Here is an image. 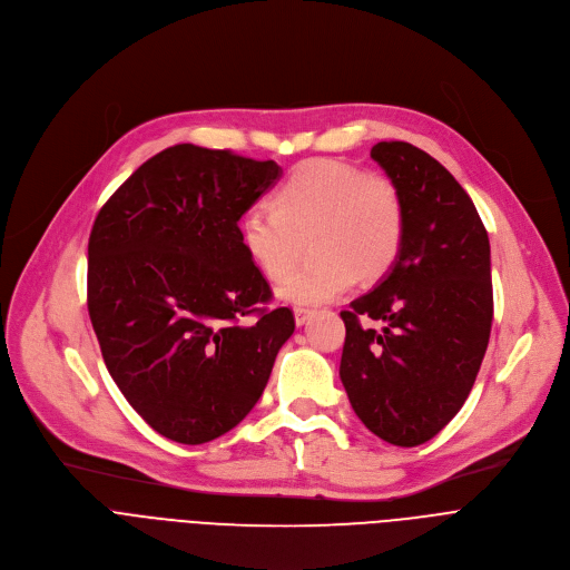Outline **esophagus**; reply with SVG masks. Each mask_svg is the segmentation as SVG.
Instances as JSON below:
<instances>
[{"label":"esophagus","instance_id":"1","mask_svg":"<svg viewBox=\"0 0 570 570\" xmlns=\"http://www.w3.org/2000/svg\"><path fill=\"white\" fill-rule=\"evenodd\" d=\"M293 313H295V324H297V327H302V324L313 315V311H311V308H304V306H295Z\"/></svg>","mask_w":570,"mask_h":570}]
</instances>
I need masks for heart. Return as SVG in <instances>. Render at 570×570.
Instances as JSON below:
<instances>
[{
  "mask_svg": "<svg viewBox=\"0 0 570 570\" xmlns=\"http://www.w3.org/2000/svg\"><path fill=\"white\" fill-rule=\"evenodd\" d=\"M273 209L253 205L238 218V240L250 262L268 277L289 269L298 238L314 234L318 259L289 274L277 295L297 306L332 302L358 275L383 277L399 259L405 209L396 185L345 161L315 157L297 165L275 189Z\"/></svg>",
  "mask_w": 570,
  "mask_h": 570,
  "instance_id": "heart-1",
  "label": "heart"
}]
</instances>
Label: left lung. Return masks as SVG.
<instances>
[{
	"instance_id": "8db88e82",
	"label": "left lung",
	"mask_w": 570,
	"mask_h": 570,
	"mask_svg": "<svg viewBox=\"0 0 570 570\" xmlns=\"http://www.w3.org/2000/svg\"><path fill=\"white\" fill-rule=\"evenodd\" d=\"M370 155L401 194L405 234L390 273L341 311V381L374 435L417 446L458 415L490 343V238L435 157L409 141H379ZM361 316L384 330L363 328Z\"/></svg>"
}]
</instances>
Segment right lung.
<instances>
[{"instance_id":"1","label":"right lung","mask_w":570,"mask_h":570,"mask_svg":"<svg viewBox=\"0 0 570 570\" xmlns=\"http://www.w3.org/2000/svg\"><path fill=\"white\" fill-rule=\"evenodd\" d=\"M277 161L176 144L101 207L88 243V311L110 376L174 442L232 431L259 401L293 311L238 240Z\"/></svg>"}]
</instances>
